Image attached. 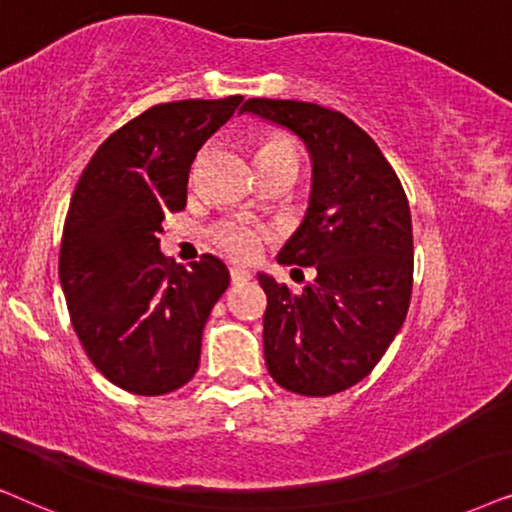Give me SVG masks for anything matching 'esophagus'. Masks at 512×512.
I'll return each instance as SVG.
<instances>
[{"instance_id": "obj_1", "label": "esophagus", "mask_w": 512, "mask_h": 512, "mask_svg": "<svg viewBox=\"0 0 512 512\" xmlns=\"http://www.w3.org/2000/svg\"><path fill=\"white\" fill-rule=\"evenodd\" d=\"M229 276H231V283H234V285H241L245 281H250V271L241 269V267H231Z\"/></svg>"}]
</instances>
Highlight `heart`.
I'll use <instances>...</instances> for the list:
<instances>
[{
    "label": "heart",
    "mask_w": 512,
    "mask_h": 512,
    "mask_svg": "<svg viewBox=\"0 0 512 512\" xmlns=\"http://www.w3.org/2000/svg\"><path fill=\"white\" fill-rule=\"evenodd\" d=\"M255 161L257 166L260 163H292L299 168L302 152L290 135L269 133L257 142ZM269 238L271 229L267 224L245 220V217H231V220H224L210 229V241L231 260H252Z\"/></svg>",
    "instance_id": "1"
}]
</instances>
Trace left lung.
<instances>
[{"instance_id": "obj_1", "label": "left lung", "mask_w": 512, "mask_h": 512, "mask_svg": "<svg viewBox=\"0 0 512 512\" xmlns=\"http://www.w3.org/2000/svg\"><path fill=\"white\" fill-rule=\"evenodd\" d=\"M241 112L290 128L313 161L311 203L278 262L313 267L295 295L260 274L267 292L264 358L278 386L325 398L374 370L405 323L414 243L405 189L363 128L302 100H245Z\"/></svg>"}]
</instances>
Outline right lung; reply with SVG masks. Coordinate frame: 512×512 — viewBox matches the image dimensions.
<instances>
[{
    "label": "right lung",
    "mask_w": 512,
    "mask_h": 512,
    "mask_svg": "<svg viewBox=\"0 0 512 512\" xmlns=\"http://www.w3.org/2000/svg\"><path fill=\"white\" fill-rule=\"evenodd\" d=\"M241 100L145 109L102 142L72 194L58 260L67 311L91 363L128 393H170L199 370L229 271L213 255L189 269L163 257L161 222L185 208L196 152Z\"/></svg>",
    "instance_id": "right-lung-1"
}]
</instances>
